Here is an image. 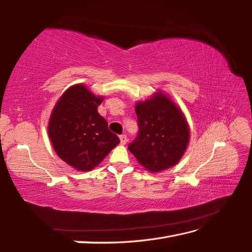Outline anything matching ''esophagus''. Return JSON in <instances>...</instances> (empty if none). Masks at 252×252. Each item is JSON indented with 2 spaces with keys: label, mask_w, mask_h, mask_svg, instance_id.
Instances as JSON below:
<instances>
[{
  "label": "esophagus",
  "mask_w": 252,
  "mask_h": 252,
  "mask_svg": "<svg viewBox=\"0 0 252 252\" xmlns=\"http://www.w3.org/2000/svg\"><path fill=\"white\" fill-rule=\"evenodd\" d=\"M127 142V137L126 134H122L120 135V143L122 144V145H125V144Z\"/></svg>",
  "instance_id": "obj_1"
}]
</instances>
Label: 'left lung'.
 I'll return each instance as SVG.
<instances>
[{
	"mask_svg": "<svg viewBox=\"0 0 252 252\" xmlns=\"http://www.w3.org/2000/svg\"><path fill=\"white\" fill-rule=\"evenodd\" d=\"M138 133L127 148L152 172L179 162L189 144V130L182 111L162 93L137 103Z\"/></svg>",
	"mask_w": 252,
	"mask_h": 252,
	"instance_id": "8db88e82",
	"label": "left lung"
}]
</instances>
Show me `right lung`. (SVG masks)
<instances>
[{
  "mask_svg": "<svg viewBox=\"0 0 252 252\" xmlns=\"http://www.w3.org/2000/svg\"><path fill=\"white\" fill-rule=\"evenodd\" d=\"M101 101L78 84L62 95L52 112L49 135L53 147L60 158L79 171L92 170L120 143L98 114Z\"/></svg>",
  "mask_w": 252,
  "mask_h": 252,
  "instance_id": "add662e5",
  "label": "right lung"
}]
</instances>
